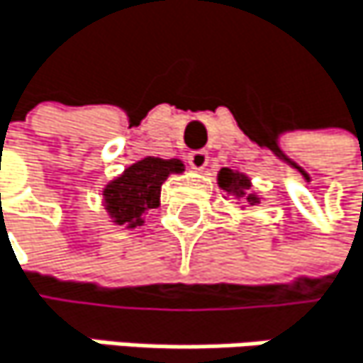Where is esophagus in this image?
I'll list each match as a JSON object with an SVG mask.
<instances>
[{"mask_svg": "<svg viewBox=\"0 0 363 363\" xmlns=\"http://www.w3.org/2000/svg\"><path fill=\"white\" fill-rule=\"evenodd\" d=\"M187 161L194 169H204L208 165V152L206 150H194V152H189Z\"/></svg>", "mask_w": 363, "mask_h": 363, "instance_id": "1", "label": "esophagus"}]
</instances>
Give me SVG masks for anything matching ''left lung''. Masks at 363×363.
Listing matches in <instances>:
<instances>
[{
	"mask_svg": "<svg viewBox=\"0 0 363 363\" xmlns=\"http://www.w3.org/2000/svg\"><path fill=\"white\" fill-rule=\"evenodd\" d=\"M217 185L225 191V194H232L235 198L239 200H245L247 204H256L260 202L254 194H250V178L245 174H239L235 169H230V167H221L219 174H217Z\"/></svg>",
	"mask_w": 363,
	"mask_h": 363,
	"instance_id": "8db88e82",
	"label": "left lung"
}]
</instances>
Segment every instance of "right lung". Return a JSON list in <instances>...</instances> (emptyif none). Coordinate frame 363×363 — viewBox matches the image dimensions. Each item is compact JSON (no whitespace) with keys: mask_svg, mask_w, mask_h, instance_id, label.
<instances>
[{"mask_svg":"<svg viewBox=\"0 0 363 363\" xmlns=\"http://www.w3.org/2000/svg\"><path fill=\"white\" fill-rule=\"evenodd\" d=\"M185 169L180 159H159L146 157L128 165L118 178L103 189L105 208L113 223L135 228L144 223V213L159 206L161 185L169 174H180Z\"/></svg>","mask_w":363,"mask_h":363,"instance_id":"add662e5","label":"right lung"}]
</instances>
